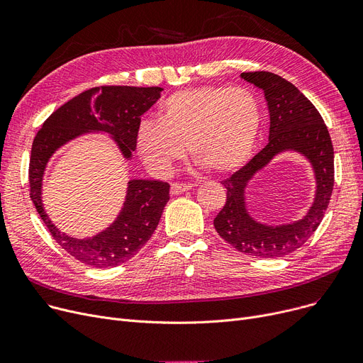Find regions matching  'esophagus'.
I'll list each match as a JSON object with an SVG mask.
<instances>
[{
  "mask_svg": "<svg viewBox=\"0 0 363 363\" xmlns=\"http://www.w3.org/2000/svg\"><path fill=\"white\" fill-rule=\"evenodd\" d=\"M194 186V184H184V182H174L170 185V193L172 194H182L188 189H191Z\"/></svg>",
  "mask_w": 363,
  "mask_h": 363,
  "instance_id": "esophagus-1",
  "label": "esophagus"
}]
</instances>
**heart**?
Segmentation results:
<instances>
[{
    "label": "heart",
    "instance_id": "b5f03b06",
    "mask_svg": "<svg viewBox=\"0 0 363 363\" xmlns=\"http://www.w3.org/2000/svg\"><path fill=\"white\" fill-rule=\"evenodd\" d=\"M262 128V107L247 89L201 85L178 91L163 101L159 121H143L137 151L156 174H167L189 156L212 174L228 175L253 155Z\"/></svg>",
    "mask_w": 363,
    "mask_h": 363
}]
</instances>
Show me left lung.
<instances>
[{"instance_id": "obj_1", "label": "left lung", "mask_w": 363, "mask_h": 363, "mask_svg": "<svg viewBox=\"0 0 363 363\" xmlns=\"http://www.w3.org/2000/svg\"><path fill=\"white\" fill-rule=\"evenodd\" d=\"M241 78L264 94L271 116L269 143L220 182L226 188V203L213 225L218 234L241 253L266 259L282 257L311 238L327 212L334 186V148L319 111L291 82L271 72H245ZM282 150H297L313 163L317 196L303 220L269 227L256 223L246 212L245 186L256 171Z\"/></svg>"}]
</instances>
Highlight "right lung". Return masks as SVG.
<instances>
[{
    "label": "right lung",
    "mask_w": 363,
    "mask_h": 363,
    "mask_svg": "<svg viewBox=\"0 0 363 363\" xmlns=\"http://www.w3.org/2000/svg\"><path fill=\"white\" fill-rule=\"evenodd\" d=\"M162 91L160 86H95L57 108L38 130L29 162L30 199L52 238L76 260L107 269L135 256L156 231L170 185L163 181H129L118 219L92 238L78 240L57 230L44 211L41 186L47 162L57 148L91 130L110 133L122 155L130 159L137 148L141 114L160 99Z\"/></svg>",
    "instance_id": "1"
}]
</instances>
